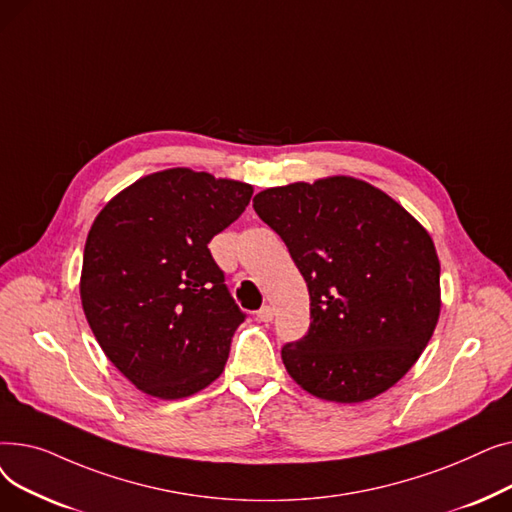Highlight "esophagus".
I'll return each mask as SVG.
<instances>
[{"label":"esophagus","instance_id":"esophagus-1","mask_svg":"<svg viewBox=\"0 0 512 512\" xmlns=\"http://www.w3.org/2000/svg\"><path fill=\"white\" fill-rule=\"evenodd\" d=\"M257 319L259 321H272L274 319V309L270 305H263L259 311H257Z\"/></svg>","mask_w":512,"mask_h":512}]
</instances>
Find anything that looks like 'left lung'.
<instances>
[{"label":"left lung","instance_id":"obj_1","mask_svg":"<svg viewBox=\"0 0 512 512\" xmlns=\"http://www.w3.org/2000/svg\"><path fill=\"white\" fill-rule=\"evenodd\" d=\"M253 207L309 288V332L282 346L290 378L344 405L392 388L440 317L432 236L380 188L351 176L265 188Z\"/></svg>","mask_w":512,"mask_h":512}]
</instances>
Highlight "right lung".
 Masks as SVG:
<instances>
[{"instance_id":"add662e5","label":"right lung","mask_w":512,"mask_h":512,"mask_svg":"<svg viewBox=\"0 0 512 512\" xmlns=\"http://www.w3.org/2000/svg\"><path fill=\"white\" fill-rule=\"evenodd\" d=\"M251 195V184L172 168L130 184L95 218L80 301L105 357L145 394L191 396L224 371L247 315L207 245Z\"/></svg>"}]
</instances>
